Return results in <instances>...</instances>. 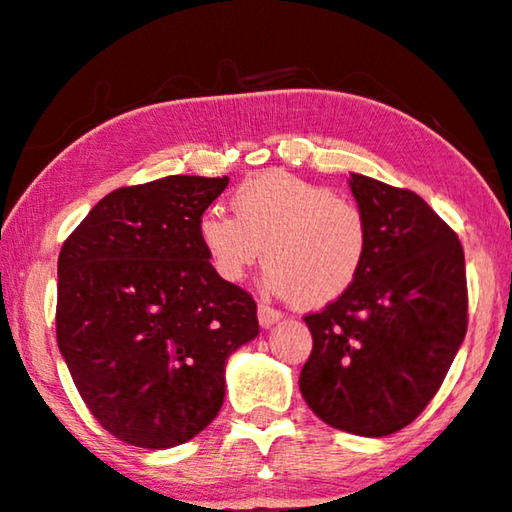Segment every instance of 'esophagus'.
I'll list each match as a JSON object with an SVG mask.
<instances>
[{
    "label": "esophagus",
    "mask_w": 512,
    "mask_h": 512,
    "mask_svg": "<svg viewBox=\"0 0 512 512\" xmlns=\"http://www.w3.org/2000/svg\"><path fill=\"white\" fill-rule=\"evenodd\" d=\"M281 311L272 309L268 305H258V323H261V328H272L274 323L281 321Z\"/></svg>",
    "instance_id": "34e87169"
}]
</instances>
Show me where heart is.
Returning a JSON list of instances; mask_svg holds the SVG:
<instances>
[{
	"label": "heart",
	"mask_w": 512,
	"mask_h": 512,
	"mask_svg": "<svg viewBox=\"0 0 512 512\" xmlns=\"http://www.w3.org/2000/svg\"><path fill=\"white\" fill-rule=\"evenodd\" d=\"M231 205L235 217L207 210L196 224L207 261L228 284H240L265 256V288L318 309L342 298L365 268V212L325 184L272 170L244 180Z\"/></svg>",
	"instance_id": "1"
}]
</instances>
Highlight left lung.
Returning <instances> with one entry per match:
<instances>
[{"mask_svg":"<svg viewBox=\"0 0 512 512\" xmlns=\"http://www.w3.org/2000/svg\"><path fill=\"white\" fill-rule=\"evenodd\" d=\"M348 184L367 217V261L342 298L305 316L314 348L300 392L330 427L388 436L432 402L464 342V251L413 191L355 173Z\"/></svg>","mask_w":512,"mask_h":512,"instance_id":"1","label":"left lung"}]
</instances>
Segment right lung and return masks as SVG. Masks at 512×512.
I'll list each match as a JSON object with an SVG mask.
<instances>
[{
    "mask_svg": "<svg viewBox=\"0 0 512 512\" xmlns=\"http://www.w3.org/2000/svg\"><path fill=\"white\" fill-rule=\"evenodd\" d=\"M226 187V175H168L115 189L59 251L57 346L92 416L131 446L203 432L228 355L258 335L254 298L212 270L196 235Z\"/></svg>",
    "mask_w": 512,
    "mask_h": 512,
    "instance_id": "add662e5",
    "label": "right lung"
}]
</instances>
